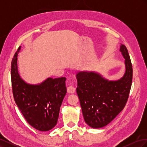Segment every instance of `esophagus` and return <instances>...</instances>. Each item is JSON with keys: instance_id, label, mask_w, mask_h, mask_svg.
<instances>
[{"instance_id": "1", "label": "esophagus", "mask_w": 147, "mask_h": 147, "mask_svg": "<svg viewBox=\"0 0 147 147\" xmlns=\"http://www.w3.org/2000/svg\"><path fill=\"white\" fill-rule=\"evenodd\" d=\"M75 90H76V89H75V88L72 85H70L67 87V92L69 93H70V94L74 93L75 92Z\"/></svg>"}]
</instances>
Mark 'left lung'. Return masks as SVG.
Segmentation results:
<instances>
[{
	"mask_svg": "<svg viewBox=\"0 0 147 147\" xmlns=\"http://www.w3.org/2000/svg\"><path fill=\"white\" fill-rule=\"evenodd\" d=\"M119 51L125 59V72L117 80H109L94 71L77 73V93L84 121L91 127L107 125L126 104L132 84V67L126 46L121 44Z\"/></svg>",
	"mask_w": 147,
	"mask_h": 147,
	"instance_id": "1",
	"label": "left lung"
}]
</instances>
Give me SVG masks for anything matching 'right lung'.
Segmentation results:
<instances>
[{"instance_id": "obj_1", "label": "right lung", "mask_w": 147, "mask_h": 147, "mask_svg": "<svg viewBox=\"0 0 147 147\" xmlns=\"http://www.w3.org/2000/svg\"><path fill=\"white\" fill-rule=\"evenodd\" d=\"M11 61V78L14 99L26 121L40 131L51 130L57 124L62 102L67 92L65 77L48 78L32 84L23 80L18 69V55Z\"/></svg>"}]
</instances>
